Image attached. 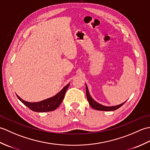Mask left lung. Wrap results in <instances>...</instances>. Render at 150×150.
<instances>
[{"instance_id":"8db88e82","label":"left lung","mask_w":150,"mask_h":150,"mask_svg":"<svg viewBox=\"0 0 150 150\" xmlns=\"http://www.w3.org/2000/svg\"><path fill=\"white\" fill-rule=\"evenodd\" d=\"M86 97H87V99L89 102V104H90V106L93 108L95 110H99V111H114V110H116L117 109H119L120 107H121L122 106V105L125 103H124L122 104H121L120 105H118V106H103V105H101L100 104L97 103V102H95L93 98H91V97L90 96V93H89V91H88V89L86 84Z\"/></svg>"}]
</instances>
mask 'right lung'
<instances>
[{"label": "right lung", "instance_id": "right-lung-1", "mask_svg": "<svg viewBox=\"0 0 150 150\" xmlns=\"http://www.w3.org/2000/svg\"><path fill=\"white\" fill-rule=\"evenodd\" d=\"M69 86V84H67L55 96L42 101L38 102V103H28V102L21 99L17 95V96L18 99L31 110L35 111V112H47V111L55 110L60 106L64 99L66 90L68 88Z\"/></svg>", "mask_w": 150, "mask_h": 150}]
</instances>
